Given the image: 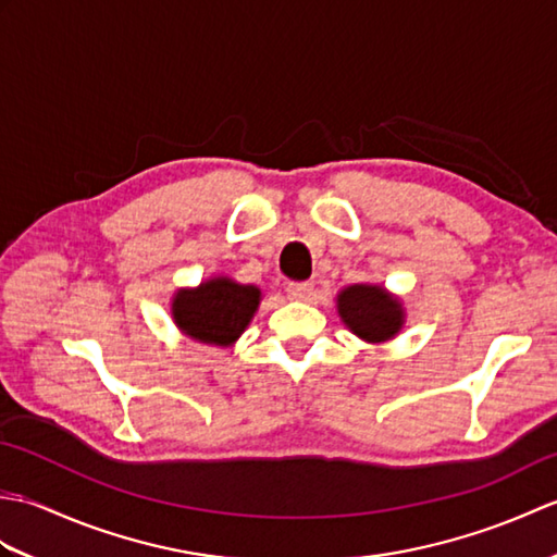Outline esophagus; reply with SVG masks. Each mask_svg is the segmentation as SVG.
<instances>
[{
	"label": "esophagus",
	"instance_id": "1",
	"mask_svg": "<svg viewBox=\"0 0 557 557\" xmlns=\"http://www.w3.org/2000/svg\"><path fill=\"white\" fill-rule=\"evenodd\" d=\"M311 292H313V285H311V282H289V285H287L289 299H297V301L309 299V297H311Z\"/></svg>",
	"mask_w": 557,
	"mask_h": 557
}]
</instances>
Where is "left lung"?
<instances>
[{"instance_id":"obj_1","label":"left lung","mask_w":557,"mask_h":557,"mask_svg":"<svg viewBox=\"0 0 557 557\" xmlns=\"http://www.w3.org/2000/svg\"><path fill=\"white\" fill-rule=\"evenodd\" d=\"M337 313L349 333L369 345L395 339L407 321L405 304L397 294L373 282H359V285L339 289Z\"/></svg>"}]
</instances>
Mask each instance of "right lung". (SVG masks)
<instances>
[{
	"mask_svg": "<svg viewBox=\"0 0 557 557\" xmlns=\"http://www.w3.org/2000/svg\"><path fill=\"white\" fill-rule=\"evenodd\" d=\"M263 299L256 285H242L227 275H215L198 287H180L172 294V321L180 333L200 345L232 347L251 325Z\"/></svg>",
	"mask_w": 557,
	"mask_h": 557,
	"instance_id": "obj_1",
	"label": "right lung"
}]
</instances>
